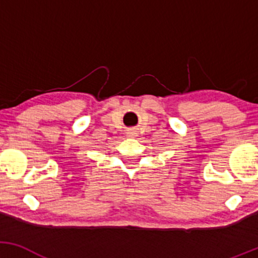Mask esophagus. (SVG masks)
Returning <instances> with one entry per match:
<instances>
[{"mask_svg": "<svg viewBox=\"0 0 258 258\" xmlns=\"http://www.w3.org/2000/svg\"><path fill=\"white\" fill-rule=\"evenodd\" d=\"M127 133H128L130 137H135V136H136V131H133V130H131V131H128Z\"/></svg>", "mask_w": 258, "mask_h": 258, "instance_id": "1", "label": "esophagus"}]
</instances>
